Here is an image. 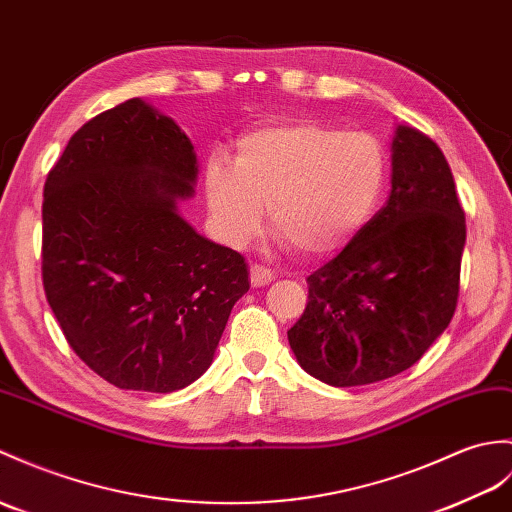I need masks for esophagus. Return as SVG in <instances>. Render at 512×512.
Listing matches in <instances>:
<instances>
[{"mask_svg":"<svg viewBox=\"0 0 512 512\" xmlns=\"http://www.w3.org/2000/svg\"><path fill=\"white\" fill-rule=\"evenodd\" d=\"M275 279V272L264 266H251V285L253 288H261V285H268Z\"/></svg>","mask_w":512,"mask_h":512,"instance_id":"esophagus-1","label":"esophagus"}]
</instances>
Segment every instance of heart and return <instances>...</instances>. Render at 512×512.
Listing matches in <instances>:
<instances>
[{
  "label": "heart",
  "instance_id": "heart-1",
  "mask_svg": "<svg viewBox=\"0 0 512 512\" xmlns=\"http://www.w3.org/2000/svg\"><path fill=\"white\" fill-rule=\"evenodd\" d=\"M388 178L384 141L366 130L285 120L248 130L233 165L216 154L205 196L220 240L242 246L259 229L261 207L281 244L323 255L373 216Z\"/></svg>",
  "mask_w": 512,
  "mask_h": 512
}]
</instances>
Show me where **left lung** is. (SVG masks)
Returning a JSON list of instances; mask_svg holds the SVG:
<instances>
[{
	"mask_svg": "<svg viewBox=\"0 0 512 512\" xmlns=\"http://www.w3.org/2000/svg\"><path fill=\"white\" fill-rule=\"evenodd\" d=\"M390 152L386 205L307 277V307L288 331L296 362L329 386L403 373L456 312L467 227L449 163L406 124Z\"/></svg>",
	"mask_w": 512,
	"mask_h": 512,
	"instance_id": "left-lung-1",
	"label": "left lung"
}]
</instances>
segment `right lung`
I'll return each instance as SVG.
<instances>
[{
	"instance_id": "add662e5",
	"label": "right lung",
	"mask_w": 512,
	"mask_h": 512,
	"mask_svg": "<svg viewBox=\"0 0 512 512\" xmlns=\"http://www.w3.org/2000/svg\"><path fill=\"white\" fill-rule=\"evenodd\" d=\"M196 181L192 141L141 98L95 115L47 174V303L78 358L117 388L196 382L251 288L244 257L178 211Z\"/></svg>"
}]
</instances>
